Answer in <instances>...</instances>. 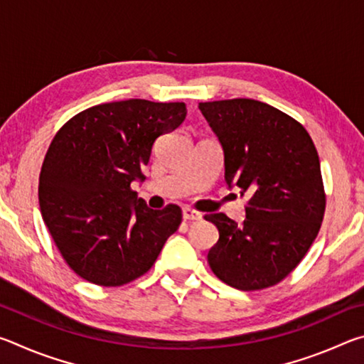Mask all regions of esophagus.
Here are the masks:
<instances>
[{
	"label": "esophagus",
	"instance_id": "34e87169",
	"mask_svg": "<svg viewBox=\"0 0 364 364\" xmlns=\"http://www.w3.org/2000/svg\"><path fill=\"white\" fill-rule=\"evenodd\" d=\"M183 218L186 221H197L202 218V213H199L197 210H194V208H183Z\"/></svg>",
	"mask_w": 364,
	"mask_h": 364
}]
</instances>
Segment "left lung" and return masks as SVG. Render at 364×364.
<instances>
[{"instance_id":"1","label":"left lung","mask_w":364,"mask_h":364,"mask_svg":"<svg viewBox=\"0 0 364 364\" xmlns=\"http://www.w3.org/2000/svg\"><path fill=\"white\" fill-rule=\"evenodd\" d=\"M225 152V180L241 189L242 225L208 213L218 242L207 260L220 281L262 291L297 268L318 236L326 210L319 157L310 134L291 115L255 100L200 102Z\"/></svg>"}]
</instances>
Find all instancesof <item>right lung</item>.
Here are the masks:
<instances>
[{"instance_id":"1","label":"right lung","mask_w":364,"mask_h":364,"mask_svg":"<svg viewBox=\"0 0 364 364\" xmlns=\"http://www.w3.org/2000/svg\"><path fill=\"white\" fill-rule=\"evenodd\" d=\"M184 102L115 101L73 115L43 160L38 200L54 244L85 281L104 287L146 274L181 223L175 204L152 210L132 181L152 144L186 119Z\"/></svg>"}]
</instances>
